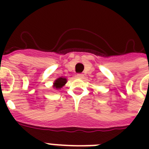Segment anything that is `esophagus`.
Returning a JSON list of instances; mask_svg holds the SVG:
<instances>
[{
	"label": "esophagus",
	"mask_w": 149,
	"mask_h": 149,
	"mask_svg": "<svg viewBox=\"0 0 149 149\" xmlns=\"http://www.w3.org/2000/svg\"><path fill=\"white\" fill-rule=\"evenodd\" d=\"M77 78H79V79H83L84 78V74H81V73H78V74L77 75Z\"/></svg>",
	"instance_id": "34e87169"
}]
</instances>
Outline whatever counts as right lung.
Listing matches in <instances>:
<instances>
[{
  "label": "right lung",
  "mask_w": 149,
  "mask_h": 149,
  "mask_svg": "<svg viewBox=\"0 0 149 149\" xmlns=\"http://www.w3.org/2000/svg\"><path fill=\"white\" fill-rule=\"evenodd\" d=\"M67 83V79L65 77H59L58 79H56L53 83V88L56 90H59L65 86V84Z\"/></svg>",
  "instance_id": "1"
}]
</instances>
